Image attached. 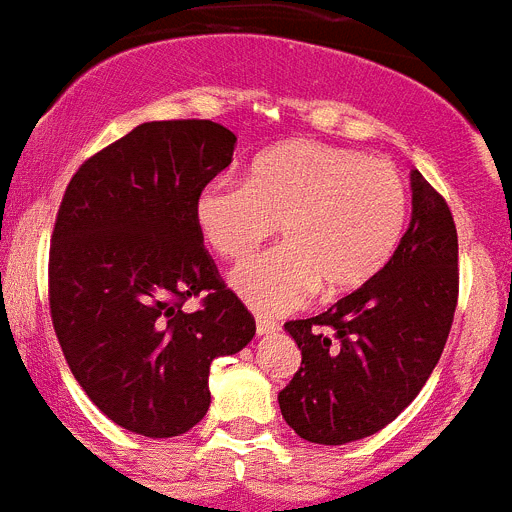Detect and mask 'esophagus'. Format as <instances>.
<instances>
[{
    "label": "esophagus",
    "instance_id": "1",
    "mask_svg": "<svg viewBox=\"0 0 512 512\" xmlns=\"http://www.w3.org/2000/svg\"><path fill=\"white\" fill-rule=\"evenodd\" d=\"M280 324H275V321H267L262 319V316H257V336H267L273 334V331H278Z\"/></svg>",
    "mask_w": 512,
    "mask_h": 512
}]
</instances>
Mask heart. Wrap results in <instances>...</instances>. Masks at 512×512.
<instances>
[{
  "label": "heart",
  "instance_id": "heart-1",
  "mask_svg": "<svg viewBox=\"0 0 512 512\" xmlns=\"http://www.w3.org/2000/svg\"><path fill=\"white\" fill-rule=\"evenodd\" d=\"M196 227L224 260H245L280 227L285 245L242 262L232 288L260 313H285L321 290L339 298L393 260L408 224V186L388 160L290 140L262 153L242 181L196 199Z\"/></svg>",
  "mask_w": 512,
  "mask_h": 512
}]
</instances>
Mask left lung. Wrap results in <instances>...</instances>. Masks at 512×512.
Masks as SVG:
<instances>
[{"mask_svg": "<svg viewBox=\"0 0 512 512\" xmlns=\"http://www.w3.org/2000/svg\"><path fill=\"white\" fill-rule=\"evenodd\" d=\"M411 188V227L382 273L329 311L285 324L301 367L278 393L280 413L313 444H349L395 421L449 339L459 298L457 227L418 170Z\"/></svg>", "mask_w": 512, "mask_h": 512, "instance_id": "left-lung-1", "label": "left lung"}]
</instances>
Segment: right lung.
<instances>
[{
	"instance_id": "add662e5",
	"label": "right lung",
	"mask_w": 512,
	"mask_h": 512,
	"mask_svg": "<svg viewBox=\"0 0 512 512\" xmlns=\"http://www.w3.org/2000/svg\"><path fill=\"white\" fill-rule=\"evenodd\" d=\"M234 142L211 119L140 124L73 173L55 216L48 298L63 357L104 416L150 439L196 426L211 362L255 336L193 211ZM188 297L199 312L182 311Z\"/></svg>"
}]
</instances>
